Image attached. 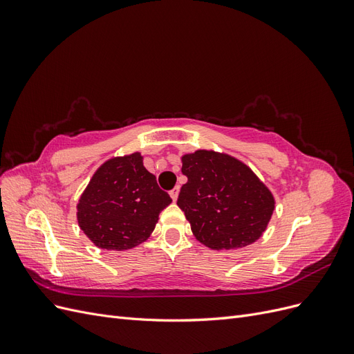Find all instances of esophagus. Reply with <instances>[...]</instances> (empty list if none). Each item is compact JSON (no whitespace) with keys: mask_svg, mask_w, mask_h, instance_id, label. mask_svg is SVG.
Segmentation results:
<instances>
[{"mask_svg":"<svg viewBox=\"0 0 354 354\" xmlns=\"http://www.w3.org/2000/svg\"><path fill=\"white\" fill-rule=\"evenodd\" d=\"M178 192H180L178 186H177V187H174L173 190H169V196H171V198H173V201H176V199L178 198Z\"/></svg>","mask_w":354,"mask_h":354,"instance_id":"34e87169","label":"esophagus"}]
</instances>
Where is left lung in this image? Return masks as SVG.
<instances>
[{"label": "left lung", "instance_id": "8db88e82", "mask_svg": "<svg viewBox=\"0 0 354 354\" xmlns=\"http://www.w3.org/2000/svg\"><path fill=\"white\" fill-rule=\"evenodd\" d=\"M177 205L195 238L211 250L243 248L260 239L274 209V198L250 167L214 151L181 156Z\"/></svg>", "mask_w": 354, "mask_h": 354}]
</instances>
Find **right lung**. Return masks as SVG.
<instances>
[{
    "mask_svg": "<svg viewBox=\"0 0 354 354\" xmlns=\"http://www.w3.org/2000/svg\"><path fill=\"white\" fill-rule=\"evenodd\" d=\"M171 202L136 152L106 160L95 171L80 198L77 218L95 246L124 251L151 236L159 212Z\"/></svg>",
    "mask_w": 354,
    "mask_h": 354,
    "instance_id": "1",
    "label": "right lung"
}]
</instances>
